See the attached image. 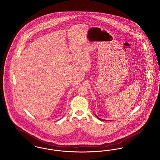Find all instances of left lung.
Segmentation results:
<instances>
[{
	"label": "left lung",
	"instance_id": "8db88e82",
	"mask_svg": "<svg viewBox=\"0 0 160 160\" xmlns=\"http://www.w3.org/2000/svg\"><path fill=\"white\" fill-rule=\"evenodd\" d=\"M95 116H96V117H97V118H98L99 120H100V121H106V120H103V119H100V118H98V117L97 115H95Z\"/></svg>",
	"mask_w": 160,
	"mask_h": 160
}]
</instances>
